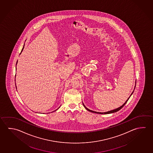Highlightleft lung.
Segmentation results:
<instances>
[{"label": "left lung", "mask_w": 153, "mask_h": 153, "mask_svg": "<svg viewBox=\"0 0 153 153\" xmlns=\"http://www.w3.org/2000/svg\"><path fill=\"white\" fill-rule=\"evenodd\" d=\"M135 87H134V89H135ZM134 90H133V91L132 92V93L131 94L130 96L127 99V100H126V102H125V103H124L123 105H122L120 107H118V108H115V109H114V110H111V111H107V112H95V111H92V110H90V109L86 107L84 105V104H83V106H84V107L86 109V110H88V111L89 112H91L92 113H98V114H110V113H113L116 112H117V111H119V110H120V109H121V108H122L123 107V106H124L126 104V102H127V101L128 100V99H129L130 97L131 96V95H132V94H133V92H134Z\"/></svg>", "instance_id": "left-lung-1"}]
</instances>
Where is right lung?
I'll list each match as a JSON object with an SVG mask.
<instances>
[{
    "label": "right lung",
    "mask_w": 153,
    "mask_h": 153,
    "mask_svg": "<svg viewBox=\"0 0 153 153\" xmlns=\"http://www.w3.org/2000/svg\"><path fill=\"white\" fill-rule=\"evenodd\" d=\"M24 46H25V45H24V47H23V48H22V51H21V53H20V54H21V53H22V51H23V49H24ZM17 63H18V61H17V62H16V65H17ZM15 80H16V79H15ZM59 108H57V110H58V109H59ZM57 110H55V111H56ZM53 112H54V111H53Z\"/></svg>",
    "instance_id": "obj_1"
}]
</instances>
